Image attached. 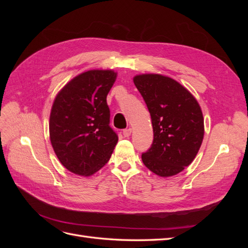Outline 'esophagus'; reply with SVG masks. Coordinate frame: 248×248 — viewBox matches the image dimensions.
<instances>
[{"mask_svg":"<svg viewBox=\"0 0 248 248\" xmlns=\"http://www.w3.org/2000/svg\"><path fill=\"white\" fill-rule=\"evenodd\" d=\"M131 128H127V129H124L123 130V136L125 137V138H128V137H130V134H131Z\"/></svg>","mask_w":248,"mask_h":248,"instance_id":"obj_1","label":"esophagus"}]
</instances>
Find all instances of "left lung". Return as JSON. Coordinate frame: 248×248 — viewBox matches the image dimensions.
I'll list each match as a JSON object with an SVG mask.
<instances>
[{"label":"left lung","instance_id":"1","mask_svg":"<svg viewBox=\"0 0 248 248\" xmlns=\"http://www.w3.org/2000/svg\"><path fill=\"white\" fill-rule=\"evenodd\" d=\"M133 82L147 104L154 133L141 160L160 177L177 175L196 158L204 139L200 104L178 81L160 74H140Z\"/></svg>","mask_w":248,"mask_h":248}]
</instances>
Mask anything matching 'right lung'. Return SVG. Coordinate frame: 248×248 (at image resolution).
Here are the masks:
<instances>
[{"label":"right lung","instance_id":"obj_1","mask_svg":"<svg viewBox=\"0 0 248 248\" xmlns=\"http://www.w3.org/2000/svg\"><path fill=\"white\" fill-rule=\"evenodd\" d=\"M117 78L112 70H89L56 96L49 138L60 162L73 174L91 176L109 160L118 142L109 126L107 96Z\"/></svg>","mask_w":248,"mask_h":248}]
</instances>
